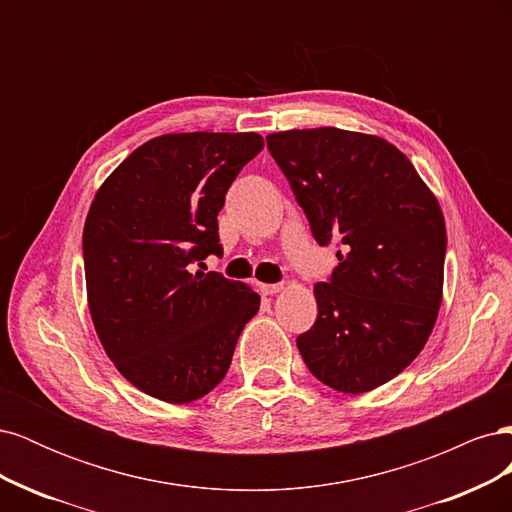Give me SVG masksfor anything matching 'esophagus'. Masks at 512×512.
<instances>
[{
  "mask_svg": "<svg viewBox=\"0 0 512 512\" xmlns=\"http://www.w3.org/2000/svg\"><path fill=\"white\" fill-rule=\"evenodd\" d=\"M282 290V284H260V292L262 294H275Z\"/></svg>",
  "mask_w": 512,
  "mask_h": 512,
  "instance_id": "34e87169",
  "label": "esophagus"
}]
</instances>
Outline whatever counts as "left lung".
<instances>
[{
    "label": "left lung",
    "instance_id": "1",
    "mask_svg": "<svg viewBox=\"0 0 512 512\" xmlns=\"http://www.w3.org/2000/svg\"><path fill=\"white\" fill-rule=\"evenodd\" d=\"M320 245H342L318 318L297 337L307 369L339 393L374 391L427 344L444 286L438 198L395 145L339 128L267 136Z\"/></svg>",
    "mask_w": 512,
    "mask_h": 512
}]
</instances>
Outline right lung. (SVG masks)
<instances>
[{"mask_svg":"<svg viewBox=\"0 0 512 512\" xmlns=\"http://www.w3.org/2000/svg\"><path fill=\"white\" fill-rule=\"evenodd\" d=\"M256 132L151 138L94 196L83 228L89 314L108 359L136 389L190 404L218 386L260 297L192 262L220 254L218 213Z\"/></svg>","mask_w":512,"mask_h":512,"instance_id":"add662e5","label":"right lung"}]
</instances>
